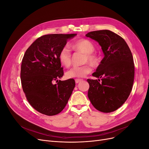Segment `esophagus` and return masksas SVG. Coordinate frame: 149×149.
Here are the masks:
<instances>
[{"instance_id": "obj_1", "label": "esophagus", "mask_w": 149, "mask_h": 149, "mask_svg": "<svg viewBox=\"0 0 149 149\" xmlns=\"http://www.w3.org/2000/svg\"><path fill=\"white\" fill-rule=\"evenodd\" d=\"M83 79H75V83H78L81 81H82Z\"/></svg>"}]
</instances>
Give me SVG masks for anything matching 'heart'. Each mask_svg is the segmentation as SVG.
Wrapping results in <instances>:
<instances>
[{
    "instance_id": "1",
    "label": "heart",
    "mask_w": 149,
    "mask_h": 149,
    "mask_svg": "<svg viewBox=\"0 0 149 149\" xmlns=\"http://www.w3.org/2000/svg\"><path fill=\"white\" fill-rule=\"evenodd\" d=\"M71 47L76 50L82 52L86 54L84 63H89L93 66L98 63V58L94 51L95 47L93 43L88 39L77 40L71 45ZM59 60L61 63L65 67H69L71 63V53L70 48L65 46L63 47L59 53ZM92 71V67L89 64L80 66H74L68 71L66 76L68 78H82L89 74Z\"/></svg>"
}]
</instances>
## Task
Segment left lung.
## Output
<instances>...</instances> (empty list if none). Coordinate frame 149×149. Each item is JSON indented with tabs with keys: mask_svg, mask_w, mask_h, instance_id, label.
I'll return each mask as SVG.
<instances>
[{
	"mask_svg": "<svg viewBox=\"0 0 149 149\" xmlns=\"http://www.w3.org/2000/svg\"><path fill=\"white\" fill-rule=\"evenodd\" d=\"M87 37L96 40L104 57L93 76L88 79V96L93 106L102 112H111L127 100L134 78V63L131 51L125 40L108 30L90 31Z\"/></svg>",
	"mask_w": 149,
	"mask_h": 149,
	"instance_id": "obj_1",
	"label": "left lung"
}]
</instances>
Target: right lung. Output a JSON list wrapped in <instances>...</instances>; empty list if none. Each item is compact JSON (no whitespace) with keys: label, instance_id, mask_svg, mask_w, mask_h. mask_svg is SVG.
I'll list each match as a JSON object with an SVG mask.
<instances>
[{"label":"right lung","instance_id":"add662e5","mask_svg":"<svg viewBox=\"0 0 149 149\" xmlns=\"http://www.w3.org/2000/svg\"><path fill=\"white\" fill-rule=\"evenodd\" d=\"M76 34H49L37 38L26 49L22 61L20 79L26 100L35 110L47 116L59 114L75 86L63 76L59 53ZM56 81L57 83L54 84Z\"/></svg>","mask_w":149,"mask_h":149}]
</instances>
